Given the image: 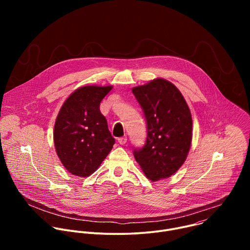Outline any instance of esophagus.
Wrapping results in <instances>:
<instances>
[{
    "label": "esophagus",
    "instance_id": "1",
    "mask_svg": "<svg viewBox=\"0 0 250 250\" xmlns=\"http://www.w3.org/2000/svg\"><path fill=\"white\" fill-rule=\"evenodd\" d=\"M118 141H119V144H120V145L124 146V145H125V142L127 141V137H126V136L120 137V138H118Z\"/></svg>",
    "mask_w": 250,
    "mask_h": 250
}]
</instances>
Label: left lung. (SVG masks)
Returning <instances> with one entry per match:
<instances>
[{
  "label": "left lung",
  "mask_w": 250,
  "mask_h": 250,
  "mask_svg": "<svg viewBox=\"0 0 250 250\" xmlns=\"http://www.w3.org/2000/svg\"><path fill=\"white\" fill-rule=\"evenodd\" d=\"M144 110L147 136L146 146L133 156L151 181L172 176L185 162L192 142V116L177 87L157 78L132 88Z\"/></svg>",
  "instance_id": "1"
}]
</instances>
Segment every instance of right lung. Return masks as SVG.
<instances>
[{
	"mask_svg": "<svg viewBox=\"0 0 250 250\" xmlns=\"http://www.w3.org/2000/svg\"><path fill=\"white\" fill-rule=\"evenodd\" d=\"M113 86H84L62 104L54 125L56 153L71 174L88 177L110 153L115 138L100 112V104Z\"/></svg>",
	"mask_w": 250,
	"mask_h": 250,
	"instance_id": "add662e5",
	"label": "right lung"
}]
</instances>
